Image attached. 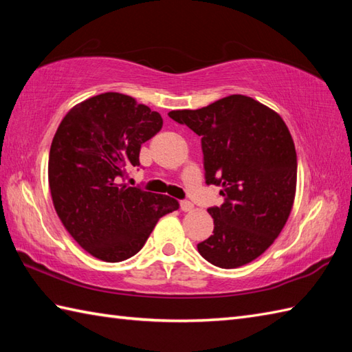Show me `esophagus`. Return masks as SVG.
<instances>
[{"label":"esophagus","mask_w":352,"mask_h":352,"mask_svg":"<svg viewBox=\"0 0 352 352\" xmlns=\"http://www.w3.org/2000/svg\"><path fill=\"white\" fill-rule=\"evenodd\" d=\"M180 207H182L183 212H192L193 208H195V206H193L190 201H188V199H183L180 203Z\"/></svg>","instance_id":"34e87169"}]
</instances>
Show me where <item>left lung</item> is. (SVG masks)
Wrapping results in <instances>:
<instances>
[{
  "label": "left lung",
  "instance_id": "obj_1",
  "mask_svg": "<svg viewBox=\"0 0 352 352\" xmlns=\"http://www.w3.org/2000/svg\"><path fill=\"white\" fill-rule=\"evenodd\" d=\"M169 118L201 136L206 183L219 186L226 199L207 208L214 228L199 254L223 269L250 263L278 237L294 206L298 163L286 124L245 95Z\"/></svg>",
  "mask_w": 352,
  "mask_h": 352
}]
</instances>
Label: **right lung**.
<instances>
[{
	"mask_svg": "<svg viewBox=\"0 0 352 352\" xmlns=\"http://www.w3.org/2000/svg\"><path fill=\"white\" fill-rule=\"evenodd\" d=\"M163 119L129 95L107 92L71 109L52 139L48 180L52 203L68 233L94 257L116 263L142 250L157 221L178 201L124 184L140 166L142 144Z\"/></svg>",
	"mask_w": 352,
	"mask_h": 352,
	"instance_id": "1",
	"label": "right lung"
}]
</instances>
